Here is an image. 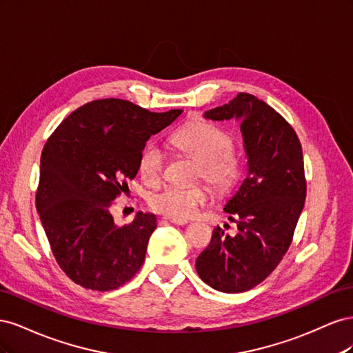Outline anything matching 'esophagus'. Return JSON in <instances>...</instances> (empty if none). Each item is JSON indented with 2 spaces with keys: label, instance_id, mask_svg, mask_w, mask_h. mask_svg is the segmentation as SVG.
Wrapping results in <instances>:
<instances>
[{
  "label": "esophagus",
  "instance_id": "obj_1",
  "mask_svg": "<svg viewBox=\"0 0 353 353\" xmlns=\"http://www.w3.org/2000/svg\"><path fill=\"white\" fill-rule=\"evenodd\" d=\"M166 221H169L170 223H175V225H185L187 223V221H175V219H166Z\"/></svg>",
  "mask_w": 353,
  "mask_h": 353
}]
</instances>
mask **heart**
Segmentation results:
<instances>
[{
  "label": "heart",
  "mask_w": 353,
  "mask_h": 353,
  "mask_svg": "<svg viewBox=\"0 0 353 353\" xmlns=\"http://www.w3.org/2000/svg\"><path fill=\"white\" fill-rule=\"evenodd\" d=\"M174 145L199 162L197 175L206 179L218 191H227L241 172V160L232 148V137L222 128L205 121L190 122L172 135ZM165 154L156 144H147L140 156L138 170L147 184H157L163 175ZM209 200V191L203 185H168L148 199V205L166 218L187 221Z\"/></svg>",
  "instance_id": "heart-1"
}]
</instances>
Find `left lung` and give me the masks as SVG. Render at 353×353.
<instances>
[{
  "label": "left lung",
  "mask_w": 353,
  "mask_h": 353,
  "mask_svg": "<svg viewBox=\"0 0 353 353\" xmlns=\"http://www.w3.org/2000/svg\"><path fill=\"white\" fill-rule=\"evenodd\" d=\"M203 116L240 123L248 175L223 206L237 223V234L213 230L196 270L218 292H248L276 268L290 248L306 197L302 145L284 117L252 94L240 92Z\"/></svg>",
  "instance_id": "obj_1"
}]
</instances>
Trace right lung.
<instances>
[{
  "mask_svg": "<svg viewBox=\"0 0 353 353\" xmlns=\"http://www.w3.org/2000/svg\"><path fill=\"white\" fill-rule=\"evenodd\" d=\"M183 110L148 112L119 99L72 112L42 150L37 210L52 254L69 279L109 292L141 268L156 215L137 212L117 227L110 206L138 174L148 141Z\"/></svg>",
  "mask_w": 353,
  "mask_h": 353,
  "instance_id": "add662e5",
  "label": "right lung"
}]
</instances>
